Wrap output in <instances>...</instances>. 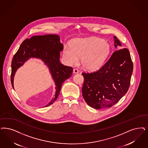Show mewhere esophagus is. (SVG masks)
<instances>
[{
  "label": "esophagus",
  "mask_w": 148,
  "mask_h": 148,
  "mask_svg": "<svg viewBox=\"0 0 148 148\" xmlns=\"http://www.w3.org/2000/svg\"><path fill=\"white\" fill-rule=\"evenodd\" d=\"M73 73H75V74H77L79 73V71L77 69H73Z\"/></svg>",
  "instance_id": "obj_1"
}]
</instances>
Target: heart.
I'll use <instances>...</instances> for the list:
<instances>
[{
    "instance_id": "b5f03b06",
    "label": "heart",
    "mask_w": 148,
    "mask_h": 148,
    "mask_svg": "<svg viewBox=\"0 0 148 148\" xmlns=\"http://www.w3.org/2000/svg\"><path fill=\"white\" fill-rule=\"evenodd\" d=\"M110 47L107 42L97 37L75 38L65 45L63 55L66 63L73 65L82 57V66L88 71H95L102 66L109 54Z\"/></svg>"
}]
</instances>
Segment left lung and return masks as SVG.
Here are the masks:
<instances>
[{
  "mask_svg": "<svg viewBox=\"0 0 148 148\" xmlns=\"http://www.w3.org/2000/svg\"><path fill=\"white\" fill-rule=\"evenodd\" d=\"M115 47L121 46L114 36ZM133 65L127 48L114 51L97 71L84 73L82 96L87 104L97 109L112 107L127 92L130 85Z\"/></svg>",
  "mask_w": 148,
  "mask_h": 148,
  "instance_id": "1",
  "label": "left lung"
}]
</instances>
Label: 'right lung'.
<instances>
[{
    "label": "right lung",
    "instance_id": "1",
    "mask_svg": "<svg viewBox=\"0 0 148 148\" xmlns=\"http://www.w3.org/2000/svg\"><path fill=\"white\" fill-rule=\"evenodd\" d=\"M63 45L60 36L55 34L32 36L21 44L11 62V82L14 88V77L18 68L31 57L41 59L49 68L56 84V93L50 103L44 107L51 105L57 99L64 82L71 77L73 68L66 66L60 61V52Z\"/></svg>",
    "mask_w": 148,
    "mask_h": 148
}]
</instances>
